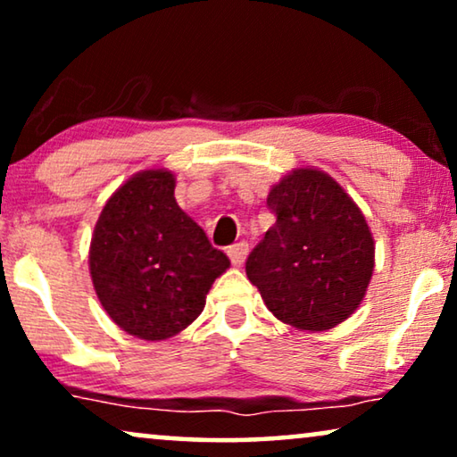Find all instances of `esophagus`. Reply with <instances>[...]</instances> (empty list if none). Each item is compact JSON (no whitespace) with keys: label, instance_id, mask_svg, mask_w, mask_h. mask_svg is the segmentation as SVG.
<instances>
[{"label":"esophagus","instance_id":"obj_1","mask_svg":"<svg viewBox=\"0 0 457 457\" xmlns=\"http://www.w3.org/2000/svg\"><path fill=\"white\" fill-rule=\"evenodd\" d=\"M247 252H249V245H247L245 241H239V243H235V245L227 247L228 258H230V262H233L235 266H241L243 262H245V258H247Z\"/></svg>","mask_w":457,"mask_h":457}]
</instances>
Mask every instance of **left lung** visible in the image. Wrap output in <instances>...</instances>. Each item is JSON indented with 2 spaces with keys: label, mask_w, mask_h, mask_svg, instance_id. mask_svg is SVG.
<instances>
[{
  "label": "left lung",
  "mask_w": 457,
  "mask_h": 457,
  "mask_svg": "<svg viewBox=\"0 0 457 457\" xmlns=\"http://www.w3.org/2000/svg\"><path fill=\"white\" fill-rule=\"evenodd\" d=\"M266 204L277 222L245 262L266 308L302 330L347 320L374 270V239L361 210L318 168H295Z\"/></svg>",
  "instance_id": "obj_1"
}]
</instances>
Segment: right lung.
Segmentation results:
<instances>
[{"label": "right lung", "instance_id": "right-lung-1", "mask_svg": "<svg viewBox=\"0 0 457 457\" xmlns=\"http://www.w3.org/2000/svg\"><path fill=\"white\" fill-rule=\"evenodd\" d=\"M164 168L130 177L105 202L89 270L108 316L145 341L179 335L204 312L210 287L230 266L174 199Z\"/></svg>", "mask_w": 457, "mask_h": 457}]
</instances>
